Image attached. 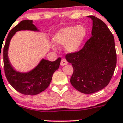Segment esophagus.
<instances>
[{
    "label": "esophagus",
    "mask_w": 123,
    "mask_h": 123,
    "mask_svg": "<svg viewBox=\"0 0 123 123\" xmlns=\"http://www.w3.org/2000/svg\"><path fill=\"white\" fill-rule=\"evenodd\" d=\"M67 64V61L66 59H62L61 61V66H64Z\"/></svg>",
    "instance_id": "1"
}]
</instances>
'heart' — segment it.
Wrapping results in <instances>:
<instances>
[{
    "label": "heart",
    "instance_id": "b5f03b06",
    "mask_svg": "<svg viewBox=\"0 0 123 123\" xmlns=\"http://www.w3.org/2000/svg\"><path fill=\"white\" fill-rule=\"evenodd\" d=\"M86 35L87 31L84 26H72L59 31L54 36L53 40L57 45H66V51L74 53L80 48Z\"/></svg>",
    "mask_w": 123,
    "mask_h": 123
}]
</instances>
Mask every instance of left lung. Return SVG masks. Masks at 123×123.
I'll use <instances>...</instances> for the list:
<instances>
[{"label": "left lung", "mask_w": 123, "mask_h": 123, "mask_svg": "<svg viewBox=\"0 0 123 123\" xmlns=\"http://www.w3.org/2000/svg\"><path fill=\"white\" fill-rule=\"evenodd\" d=\"M92 37L78 51L66 55L74 73L72 85L84 94H92L104 89L111 80L117 65L115 40L105 24L94 16Z\"/></svg>", "instance_id": "1"}]
</instances>
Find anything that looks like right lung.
<instances>
[{
  "label": "right lung",
  "mask_w": 123,
  "mask_h": 123,
  "mask_svg": "<svg viewBox=\"0 0 123 123\" xmlns=\"http://www.w3.org/2000/svg\"><path fill=\"white\" fill-rule=\"evenodd\" d=\"M21 30L37 31V29L32 24V20H24L10 31L3 49L4 72L8 81L15 90L23 94L34 96L48 88L52 80L53 74L59 67L61 59L59 57L53 62L42 59L34 70L26 74L15 71L8 58V49L12 37L16 32ZM1 49L2 48L0 53Z\"/></svg>",
  "instance_id": "right-lung-1"
}]
</instances>
